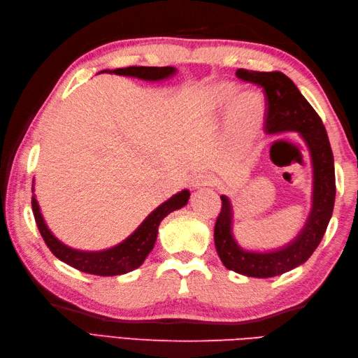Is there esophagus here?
Returning a JSON list of instances; mask_svg holds the SVG:
<instances>
[{"label": "esophagus", "mask_w": 358, "mask_h": 358, "mask_svg": "<svg viewBox=\"0 0 358 358\" xmlns=\"http://www.w3.org/2000/svg\"><path fill=\"white\" fill-rule=\"evenodd\" d=\"M214 177L209 173H199L192 178V187L194 189H201V187H208V186H214Z\"/></svg>", "instance_id": "34e87169"}]
</instances>
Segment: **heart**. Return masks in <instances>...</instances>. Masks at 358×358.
<instances>
[{
    "instance_id": "heart-1",
    "label": "heart",
    "mask_w": 358,
    "mask_h": 358,
    "mask_svg": "<svg viewBox=\"0 0 358 358\" xmlns=\"http://www.w3.org/2000/svg\"><path fill=\"white\" fill-rule=\"evenodd\" d=\"M209 108L227 115L231 113V123L243 135H252L264 112V98L257 90L241 94V87L234 83H220L208 94Z\"/></svg>"
}]
</instances>
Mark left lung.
<instances>
[{
	"mask_svg": "<svg viewBox=\"0 0 358 358\" xmlns=\"http://www.w3.org/2000/svg\"><path fill=\"white\" fill-rule=\"evenodd\" d=\"M243 81L262 86L266 95V134H296L305 141L313 166V203L303 229L286 246L266 252L243 249L232 232L234 212L231 200L222 195V212L214 229L215 249L229 271L246 277L269 278L281 275L305 263L320 245L332 217L336 201V172L328 134L322 118L291 78L281 72H255L238 69Z\"/></svg>",
	"mask_w": 358,
	"mask_h": 358,
	"instance_id": "obj_1",
	"label": "left lung"
}]
</instances>
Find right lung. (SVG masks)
<instances>
[{"label": "right lung", "instance_id": "obj_1", "mask_svg": "<svg viewBox=\"0 0 358 358\" xmlns=\"http://www.w3.org/2000/svg\"><path fill=\"white\" fill-rule=\"evenodd\" d=\"M115 75H124V77H134L144 81H162L173 77L177 73V69L172 66L166 67H144V66H131V67H121V69L113 71H103ZM34 192V186H32ZM191 192L187 189L172 195L169 200L159 204V206L152 210L146 217V220L136 227L135 232H132L129 237L118 243L117 246L104 249V250H80L72 249L66 246L64 243L59 241L55 235L50 232V229L45 224L43 214L38 206V201L35 199V194L32 196V210L38 229H40L41 237L45 245L52 250L58 260L64 262L66 264L72 266V268L78 269L81 272L92 273V275L100 277H113L121 275V273H127L136 268H140L146 257L154 249L158 235V226L162 220L169 215L171 212L183 208L187 204Z\"/></svg>", "mask_w": 358, "mask_h": 358}]
</instances>
